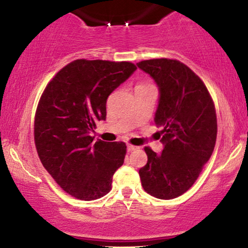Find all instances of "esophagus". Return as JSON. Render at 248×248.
<instances>
[{
    "mask_svg": "<svg viewBox=\"0 0 248 248\" xmlns=\"http://www.w3.org/2000/svg\"><path fill=\"white\" fill-rule=\"evenodd\" d=\"M126 149H127V151H128V152H131V151H134V150H137L138 147H134V145H132V144H127Z\"/></svg>",
    "mask_w": 248,
    "mask_h": 248,
    "instance_id": "1",
    "label": "esophagus"
}]
</instances>
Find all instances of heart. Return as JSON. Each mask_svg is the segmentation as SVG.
Wrapping results in <instances>:
<instances>
[{
  "mask_svg": "<svg viewBox=\"0 0 248 248\" xmlns=\"http://www.w3.org/2000/svg\"><path fill=\"white\" fill-rule=\"evenodd\" d=\"M139 86H149V84H139Z\"/></svg>",
  "mask_w": 248,
  "mask_h": 248,
  "instance_id": "obj_1",
  "label": "heart"
}]
</instances>
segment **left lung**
I'll return each instance as SVG.
<instances>
[{
  "label": "left lung",
  "mask_w": 248,
  "mask_h": 248,
  "mask_svg": "<svg viewBox=\"0 0 248 248\" xmlns=\"http://www.w3.org/2000/svg\"><path fill=\"white\" fill-rule=\"evenodd\" d=\"M159 89L155 123L161 127V155L144 148L148 162L139 170L144 191L170 200L185 193L211 157L217 140L215 105L202 80L176 60L142 61Z\"/></svg>",
  "instance_id": "1"
}]
</instances>
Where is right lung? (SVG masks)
Returning <instances> with one entry per match:
<instances>
[{
  "instance_id": "1",
  "label": "right lung",
  "mask_w": 248,
  "mask_h": 248,
  "mask_svg": "<svg viewBox=\"0 0 248 248\" xmlns=\"http://www.w3.org/2000/svg\"><path fill=\"white\" fill-rule=\"evenodd\" d=\"M137 66L130 62L76 60L47 84L35 117L39 159L66 193L83 201L103 198L123 165L124 142L93 141L96 123L106 120L107 98Z\"/></svg>"
}]
</instances>
